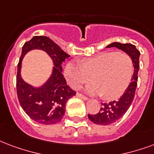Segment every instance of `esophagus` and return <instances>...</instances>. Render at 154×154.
<instances>
[{
    "instance_id": "1",
    "label": "esophagus",
    "mask_w": 154,
    "mask_h": 154,
    "mask_svg": "<svg viewBox=\"0 0 154 154\" xmlns=\"http://www.w3.org/2000/svg\"><path fill=\"white\" fill-rule=\"evenodd\" d=\"M77 97H78L79 98H82V100H84V101L88 100L87 97H85V96L82 95V94H79V93H77Z\"/></svg>"
}]
</instances>
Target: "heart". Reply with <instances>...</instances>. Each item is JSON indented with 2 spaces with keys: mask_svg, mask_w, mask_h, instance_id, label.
I'll use <instances>...</instances> for the list:
<instances>
[{
  "mask_svg": "<svg viewBox=\"0 0 154 154\" xmlns=\"http://www.w3.org/2000/svg\"><path fill=\"white\" fill-rule=\"evenodd\" d=\"M132 73V58L123 52H102L82 64L69 62L64 68V76L71 87L78 89L92 79L94 82L85 88L86 92L104 95L107 99L119 98L125 92Z\"/></svg>",
  "mask_w": 154,
  "mask_h": 154,
  "instance_id": "heart-1",
  "label": "heart"
}]
</instances>
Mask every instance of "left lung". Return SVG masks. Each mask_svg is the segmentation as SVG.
I'll return each mask as SVG.
<instances>
[{
	"instance_id": "1",
	"label": "left lung",
	"mask_w": 154,
	"mask_h": 154,
	"mask_svg": "<svg viewBox=\"0 0 154 154\" xmlns=\"http://www.w3.org/2000/svg\"><path fill=\"white\" fill-rule=\"evenodd\" d=\"M106 48H116L128 54L132 60L134 72L131 80L132 82L129 84L128 87L127 88L125 92L118 100L103 103L98 113L96 115H88V118L90 121L99 125H109L116 123L122 118L128 110L134 98L138 79L137 75L140 69L139 58L140 53L135 45L131 43L114 42L106 46Z\"/></svg>"
}]
</instances>
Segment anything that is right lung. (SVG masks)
<instances>
[{"mask_svg": "<svg viewBox=\"0 0 154 154\" xmlns=\"http://www.w3.org/2000/svg\"><path fill=\"white\" fill-rule=\"evenodd\" d=\"M32 50H42L48 54L54 66L48 79L42 86L35 88L22 79V60ZM55 42L47 36H34L24 43L17 64V94L22 108L34 121L41 124H54L62 119L69 98L76 92L67 85L62 74V63L69 57Z\"/></svg>", "mask_w": 154, "mask_h": 154, "instance_id": "1", "label": "right lung"}]
</instances>
